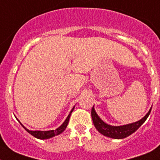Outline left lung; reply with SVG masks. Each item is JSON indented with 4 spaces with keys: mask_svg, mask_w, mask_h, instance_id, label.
<instances>
[{
    "mask_svg": "<svg viewBox=\"0 0 160 160\" xmlns=\"http://www.w3.org/2000/svg\"><path fill=\"white\" fill-rule=\"evenodd\" d=\"M151 110H152V108L149 110L148 114L138 122L128 124V125H120V126H113V125L105 123L96 114L94 107L92 109V118L95 127L101 134L106 136V137H110V138L123 139L129 137V135L133 133L141 127V125H143V123L145 122L146 119L150 114Z\"/></svg>",
    "mask_w": 160,
    "mask_h": 160,
    "instance_id": "8db88e82",
    "label": "left lung"
}]
</instances>
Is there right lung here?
<instances>
[{
  "mask_svg": "<svg viewBox=\"0 0 160 160\" xmlns=\"http://www.w3.org/2000/svg\"><path fill=\"white\" fill-rule=\"evenodd\" d=\"M73 109H74V107H73V108L72 109V110L70 111L69 114H68V117L66 118V119H65V122H63V124H62L61 126H59L58 129H55V130H49V131H38V130L32 131V130H29V129H27L26 127H24V126H23V125H22L20 122H19V123L21 124V125L23 126V128H24L25 130H26L27 132H29L30 134H31L33 137H36V138H38V139H41V140H45V139L51 138V137H55V136L61 134L62 132H64V130H65V129H66L67 125H68V121H69V118H70V116H71V114H72V112Z\"/></svg>",
  "mask_w": 160,
  "mask_h": 160,
  "instance_id": "1",
  "label": "right lung"
}]
</instances>
